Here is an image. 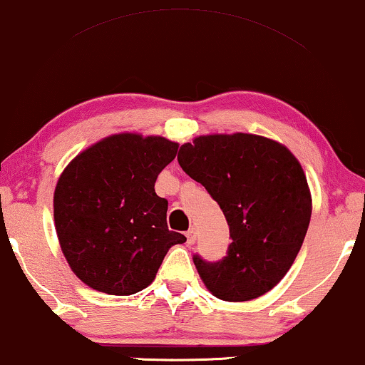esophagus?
<instances>
[{
  "label": "esophagus",
  "instance_id": "esophagus-1",
  "mask_svg": "<svg viewBox=\"0 0 365 365\" xmlns=\"http://www.w3.org/2000/svg\"><path fill=\"white\" fill-rule=\"evenodd\" d=\"M195 239H197V232H195V229H190V230H188V232H187V242L190 244V246H192V244L195 242Z\"/></svg>",
  "mask_w": 365,
  "mask_h": 365
}]
</instances>
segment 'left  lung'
<instances>
[{
	"mask_svg": "<svg viewBox=\"0 0 365 365\" xmlns=\"http://www.w3.org/2000/svg\"><path fill=\"white\" fill-rule=\"evenodd\" d=\"M178 163L220 205L232 242L219 262H193L205 288L224 302L273 289L297 259L312 217V192L283 143L251 133L193 138Z\"/></svg>",
	"mask_w": 365,
	"mask_h": 365,
	"instance_id": "left-lung-1",
	"label": "left lung"
}]
</instances>
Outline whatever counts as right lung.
<instances>
[{"label":"right lung","mask_w":365,"mask_h":365,"mask_svg":"<svg viewBox=\"0 0 365 365\" xmlns=\"http://www.w3.org/2000/svg\"><path fill=\"white\" fill-rule=\"evenodd\" d=\"M178 143L163 136L116 133L82 150L60 173L53 222L73 274L96 292L128 297L153 283L175 244L168 200L156 195L158 173Z\"/></svg>","instance_id":"right-lung-1"}]
</instances>
